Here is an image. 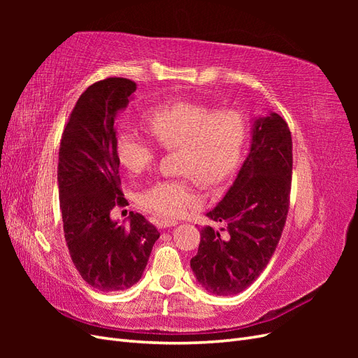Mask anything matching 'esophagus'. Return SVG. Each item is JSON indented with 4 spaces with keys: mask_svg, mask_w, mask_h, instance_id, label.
Masks as SVG:
<instances>
[{
    "mask_svg": "<svg viewBox=\"0 0 358 358\" xmlns=\"http://www.w3.org/2000/svg\"><path fill=\"white\" fill-rule=\"evenodd\" d=\"M158 225L161 227V229H170V227H175V225H178V221H175V220H166V218H162V220H159V221H158Z\"/></svg>",
    "mask_w": 358,
    "mask_h": 358,
    "instance_id": "esophagus-1",
    "label": "esophagus"
}]
</instances>
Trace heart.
<instances>
[{
    "label": "heart",
    "instance_id": "b5f03b06",
    "mask_svg": "<svg viewBox=\"0 0 358 358\" xmlns=\"http://www.w3.org/2000/svg\"><path fill=\"white\" fill-rule=\"evenodd\" d=\"M145 125L157 142L167 149H179V170L188 173L179 179L158 180L140 192L138 201L148 212L178 218L200 203L194 176L206 185L229 178L241 161L246 124L234 110L176 101L155 107L145 116ZM115 150L119 162L133 175L145 171L155 159V146L133 129H121Z\"/></svg>",
    "mask_w": 358,
    "mask_h": 358
}]
</instances>
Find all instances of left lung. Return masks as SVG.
<instances>
[{"label":"left lung","mask_w":358,"mask_h":358,"mask_svg":"<svg viewBox=\"0 0 358 358\" xmlns=\"http://www.w3.org/2000/svg\"><path fill=\"white\" fill-rule=\"evenodd\" d=\"M291 173L287 122L275 112L252 117L243 164L224 199L206 215L225 229L204 225L199 252L191 258L194 276L210 294H239L268 264L287 220Z\"/></svg>","instance_id":"1"}]
</instances>
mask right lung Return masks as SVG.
<instances>
[{"label": "right lung", "instance_id": "1", "mask_svg": "<svg viewBox=\"0 0 358 358\" xmlns=\"http://www.w3.org/2000/svg\"><path fill=\"white\" fill-rule=\"evenodd\" d=\"M137 85L110 78L91 85L76 103L62 133L58 188L64 236L85 282L110 292L142 278L159 233L143 215L122 222L110 212L124 204L115 150L117 113L125 110Z\"/></svg>", "mask_w": 358, "mask_h": 358}]
</instances>
